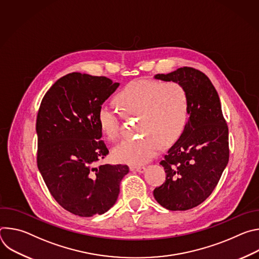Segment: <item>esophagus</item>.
<instances>
[{
    "instance_id": "obj_1",
    "label": "esophagus",
    "mask_w": 259,
    "mask_h": 259,
    "mask_svg": "<svg viewBox=\"0 0 259 259\" xmlns=\"http://www.w3.org/2000/svg\"><path fill=\"white\" fill-rule=\"evenodd\" d=\"M145 169L144 166H130L131 171H136V172H143Z\"/></svg>"
}]
</instances>
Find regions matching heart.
I'll return each instance as SVG.
<instances>
[{
  "label": "heart",
  "mask_w": 259,
  "mask_h": 259,
  "mask_svg": "<svg viewBox=\"0 0 259 259\" xmlns=\"http://www.w3.org/2000/svg\"><path fill=\"white\" fill-rule=\"evenodd\" d=\"M121 113L137 116L136 131L139 137L126 141L114 150L120 163L138 165L151 160L161 143L176 142L187 128L190 102L187 90L177 82L140 80L129 83L116 96ZM96 122L102 135L109 141L120 139V114L108 104H101Z\"/></svg>",
  "instance_id": "obj_1"
}]
</instances>
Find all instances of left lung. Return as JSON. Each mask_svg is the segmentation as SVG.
Returning a JSON list of instances; mask_svg holds the SVG:
<instances>
[{
    "mask_svg": "<svg viewBox=\"0 0 259 259\" xmlns=\"http://www.w3.org/2000/svg\"><path fill=\"white\" fill-rule=\"evenodd\" d=\"M155 78L179 83L189 96L187 128L160 162L166 180L154 190L161 206L186 211L203 203L217 186L229 163V128L218 93L204 72L183 66Z\"/></svg>",
    "mask_w": 259,
    "mask_h": 259,
    "instance_id": "left-lung-1",
    "label": "left lung"
}]
</instances>
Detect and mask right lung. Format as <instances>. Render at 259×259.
<instances>
[{"label":"right lung","instance_id":"right-lung-1","mask_svg":"<svg viewBox=\"0 0 259 259\" xmlns=\"http://www.w3.org/2000/svg\"><path fill=\"white\" fill-rule=\"evenodd\" d=\"M106 77L71 72L57 80L42 99L35 130L36 163L55 201L82 217L112 208L127 165L95 164L108 150L97 122L98 107L119 87Z\"/></svg>","mask_w":259,"mask_h":259}]
</instances>
